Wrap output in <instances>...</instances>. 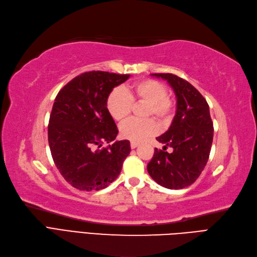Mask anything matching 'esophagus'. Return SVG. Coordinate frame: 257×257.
Listing matches in <instances>:
<instances>
[{
    "mask_svg": "<svg viewBox=\"0 0 257 257\" xmlns=\"http://www.w3.org/2000/svg\"><path fill=\"white\" fill-rule=\"evenodd\" d=\"M139 146V144L138 143H135V141H132L131 143V148L132 149H135V148H137Z\"/></svg>",
    "mask_w": 257,
    "mask_h": 257,
    "instance_id": "obj_1",
    "label": "esophagus"
}]
</instances>
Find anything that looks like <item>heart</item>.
<instances>
[{"instance_id": "heart-1", "label": "heart", "mask_w": 257, "mask_h": 257, "mask_svg": "<svg viewBox=\"0 0 257 257\" xmlns=\"http://www.w3.org/2000/svg\"><path fill=\"white\" fill-rule=\"evenodd\" d=\"M145 101L149 103L146 116H153L161 121H167L174 111V103L168 96L167 87L155 79H144L127 88L116 87L106 99V107L113 120L123 121L131 113L133 102ZM157 132L153 119L132 118L120 125V134L132 141H140Z\"/></svg>"}]
</instances>
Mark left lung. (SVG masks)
Returning a JSON list of instances; mask_svg holds the SVG:
<instances>
[{"mask_svg":"<svg viewBox=\"0 0 257 257\" xmlns=\"http://www.w3.org/2000/svg\"><path fill=\"white\" fill-rule=\"evenodd\" d=\"M166 79L176 96V112L171 125L156 138L164 144L155 149L148 164L150 176L163 187L182 189L197 181L208 161L214 137L209 106L190 83L171 73H153ZM172 147L168 154L164 150Z\"/></svg>","mask_w":257,"mask_h":257,"instance_id":"left-lung-1","label":"left lung"}]
</instances>
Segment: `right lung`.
I'll list each match as a JSON object with an SVG mask.
<instances>
[{"label": "right lung", "instance_id": "add662e5", "mask_svg": "<svg viewBox=\"0 0 257 257\" xmlns=\"http://www.w3.org/2000/svg\"><path fill=\"white\" fill-rule=\"evenodd\" d=\"M130 74L89 71L61 88L53 104L48 126L51 154L58 171L74 188H106L118 178L131 152L128 140L116 139L118 128L106 107L114 87Z\"/></svg>", "mask_w": 257, "mask_h": 257}]
</instances>
